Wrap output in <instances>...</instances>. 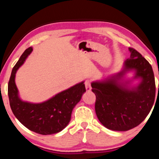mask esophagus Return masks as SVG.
<instances>
[{"label":"esophagus","instance_id":"34e87169","mask_svg":"<svg viewBox=\"0 0 159 159\" xmlns=\"http://www.w3.org/2000/svg\"><path fill=\"white\" fill-rule=\"evenodd\" d=\"M85 89H86V90L88 91V92H89V91H90L91 89H92V88H91V85H90V80H85Z\"/></svg>","mask_w":159,"mask_h":159}]
</instances>
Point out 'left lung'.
Returning <instances> with one entry per match:
<instances>
[{
  "mask_svg": "<svg viewBox=\"0 0 159 159\" xmlns=\"http://www.w3.org/2000/svg\"><path fill=\"white\" fill-rule=\"evenodd\" d=\"M130 57L123 63L121 71L101 80L91 83L96 95L95 112L104 127L114 131H127L143 121L154 102L156 86L152 67L140 53L129 48ZM134 72L131 80L125 74ZM140 79L136 86L133 80Z\"/></svg>",
  "mask_w": 159,
  "mask_h": 159,
  "instance_id": "left-lung-1",
  "label": "left lung"
}]
</instances>
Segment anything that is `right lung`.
I'll return each instance as SVG.
<instances>
[{"label": "right lung", "instance_id": "1", "mask_svg": "<svg viewBox=\"0 0 159 159\" xmlns=\"http://www.w3.org/2000/svg\"><path fill=\"white\" fill-rule=\"evenodd\" d=\"M32 51L31 47L26 49L13 67L8 83L10 105L15 117L29 130L44 135L57 133L69 124L72 111L86 91L84 81L77 83L41 103L23 101L19 95L15 76Z\"/></svg>", "mask_w": 159, "mask_h": 159}]
</instances>
